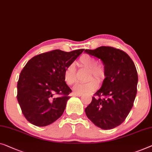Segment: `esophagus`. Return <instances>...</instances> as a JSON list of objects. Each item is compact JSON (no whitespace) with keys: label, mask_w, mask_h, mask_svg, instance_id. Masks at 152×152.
<instances>
[{"label":"esophagus","mask_w":152,"mask_h":152,"mask_svg":"<svg viewBox=\"0 0 152 152\" xmlns=\"http://www.w3.org/2000/svg\"><path fill=\"white\" fill-rule=\"evenodd\" d=\"M74 96H77V97H80V96H82V94H74Z\"/></svg>","instance_id":"34e87169"}]
</instances>
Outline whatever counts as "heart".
Listing matches in <instances>:
<instances>
[{"instance_id": "1", "label": "heart", "mask_w": 152, "mask_h": 152, "mask_svg": "<svg viewBox=\"0 0 152 152\" xmlns=\"http://www.w3.org/2000/svg\"><path fill=\"white\" fill-rule=\"evenodd\" d=\"M80 67L89 69V78L94 76L99 82H102L106 77V68L102 63H97L94 57L87 54H84L78 60ZM63 78L67 85H72L76 81V69L74 63L67 65L64 70ZM98 87V83L96 80L92 79L87 83H78L74 86L73 90L75 94H83L91 92Z\"/></svg>"}]
</instances>
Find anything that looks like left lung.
Wrapping results in <instances>:
<instances>
[{"label": "left lung", "instance_id": "left-lung-1", "mask_svg": "<svg viewBox=\"0 0 152 152\" xmlns=\"http://www.w3.org/2000/svg\"><path fill=\"white\" fill-rule=\"evenodd\" d=\"M85 52L99 58L106 68L105 78L85 108L86 115L103 130L115 128L125 121L134 104L138 83L135 65L128 54L113 47Z\"/></svg>", "mask_w": 152, "mask_h": 152}]
</instances>
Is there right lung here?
Instances as JSON below:
<instances>
[{
    "instance_id": "add662e5",
    "label": "right lung",
    "mask_w": 152,
    "mask_h": 152,
    "mask_svg": "<svg viewBox=\"0 0 152 152\" xmlns=\"http://www.w3.org/2000/svg\"><path fill=\"white\" fill-rule=\"evenodd\" d=\"M84 50L67 53L55 50L34 56L27 62L17 85V99L27 121L42 127L61 116L72 92L63 78L64 70Z\"/></svg>"
}]
</instances>
